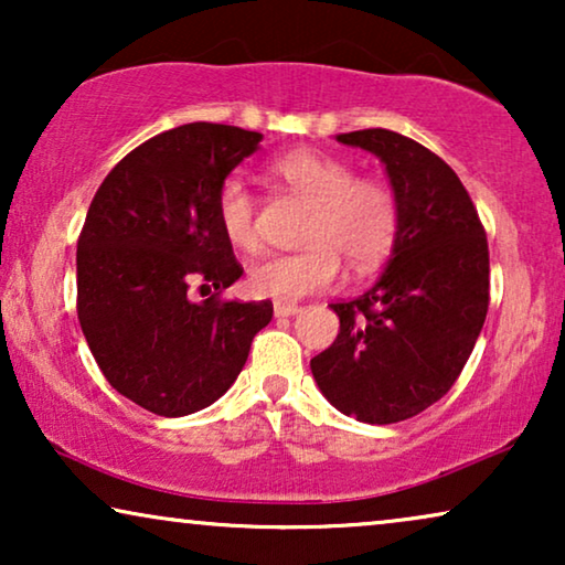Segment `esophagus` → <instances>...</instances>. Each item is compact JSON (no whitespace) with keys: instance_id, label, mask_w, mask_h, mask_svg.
Here are the masks:
<instances>
[{"instance_id":"obj_1","label":"esophagus","mask_w":565,"mask_h":565,"mask_svg":"<svg viewBox=\"0 0 565 565\" xmlns=\"http://www.w3.org/2000/svg\"><path fill=\"white\" fill-rule=\"evenodd\" d=\"M298 311H300V306H296V303H285V300H277L275 303L277 319H288V316H296Z\"/></svg>"}]
</instances>
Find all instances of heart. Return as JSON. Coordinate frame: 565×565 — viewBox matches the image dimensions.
Wrapping results in <instances>:
<instances>
[{"label": "heart", "mask_w": 565, "mask_h": 565, "mask_svg": "<svg viewBox=\"0 0 565 565\" xmlns=\"http://www.w3.org/2000/svg\"><path fill=\"white\" fill-rule=\"evenodd\" d=\"M273 174L292 195L311 203L298 254H273L249 267V288L259 298L298 300L329 290L342 275V259L354 273H370L388 257L398 236V200L388 184L358 177L344 159L321 151H290ZM223 236L242 252L259 246L257 198L238 177H226L215 195Z\"/></svg>", "instance_id": "1"}]
</instances>
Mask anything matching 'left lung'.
Here are the masks:
<instances>
[{
  "instance_id": "1",
  "label": "left lung",
  "mask_w": 565,
  "mask_h": 565,
  "mask_svg": "<svg viewBox=\"0 0 565 565\" xmlns=\"http://www.w3.org/2000/svg\"><path fill=\"white\" fill-rule=\"evenodd\" d=\"M337 141L385 164L398 236L373 288L331 303L339 334L311 373L342 414L396 424L443 398L466 367L489 311V242L468 190L437 153L385 128Z\"/></svg>"
}]
</instances>
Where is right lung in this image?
Masks as SVG:
<instances>
[{"label":"right lung","instance_id":"1","mask_svg":"<svg viewBox=\"0 0 565 565\" xmlns=\"http://www.w3.org/2000/svg\"><path fill=\"white\" fill-rule=\"evenodd\" d=\"M259 141L221 122L164 130L92 198L76 244V313L107 383L146 412L188 416L218 401L273 319L269 300L221 298L244 267L215 195Z\"/></svg>","mask_w":565,"mask_h":565}]
</instances>
